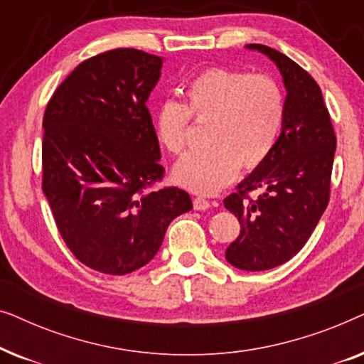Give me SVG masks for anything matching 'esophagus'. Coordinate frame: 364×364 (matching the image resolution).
Listing matches in <instances>:
<instances>
[{"instance_id": "esophagus-1", "label": "esophagus", "mask_w": 364, "mask_h": 364, "mask_svg": "<svg viewBox=\"0 0 364 364\" xmlns=\"http://www.w3.org/2000/svg\"><path fill=\"white\" fill-rule=\"evenodd\" d=\"M208 207H210V202H208L207 198L203 197L193 198V208H196V210H207Z\"/></svg>"}]
</instances>
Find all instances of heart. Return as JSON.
Instances as JSON below:
<instances>
[{"mask_svg":"<svg viewBox=\"0 0 364 364\" xmlns=\"http://www.w3.org/2000/svg\"><path fill=\"white\" fill-rule=\"evenodd\" d=\"M283 117L285 96L272 76L210 68L187 84L186 102L167 99L159 106L156 132L168 152L181 156L192 119L210 124V149L183 157L173 178L188 191L212 196L235 181L240 166L252 171L267 161Z\"/></svg>","mask_w":364,"mask_h":364,"instance_id":"b5f03b06","label":"heart"}]
</instances>
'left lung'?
Listing matches in <instances>:
<instances>
[{"label":"left lung","mask_w":364,"mask_h":364,"mask_svg":"<svg viewBox=\"0 0 364 364\" xmlns=\"http://www.w3.org/2000/svg\"><path fill=\"white\" fill-rule=\"evenodd\" d=\"M247 48L267 54L287 87L280 137L267 161L223 200L240 222L225 258L248 272L270 270L295 257L330 202L336 134L315 79L295 61L263 44ZM253 190H262L257 199Z\"/></svg>","instance_id":"1"}]
</instances>
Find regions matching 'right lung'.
Here are the masks:
<instances>
[{
  "mask_svg": "<svg viewBox=\"0 0 364 364\" xmlns=\"http://www.w3.org/2000/svg\"><path fill=\"white\" fill-rule=\"evenodd\" d=\"M162 58L119 48L82 61L54 91L43 117V192L73 255L126 275L149 263L173 218L192 208L162 181L147 109Z\"/></svg>",
  "mask_w": 364,
  "mask_h": 364,
  "instance_id": "right-lung-1",
  "label": "right lung"
}]
</instances>
